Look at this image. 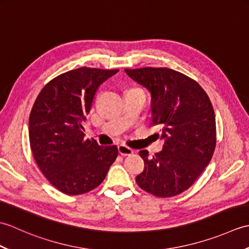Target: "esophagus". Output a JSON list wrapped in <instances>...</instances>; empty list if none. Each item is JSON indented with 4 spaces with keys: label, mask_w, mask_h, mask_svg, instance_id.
<instances>
[{
    "label": "esophagus",
    "mask_w": 249,
    "mask_h": 249,
    "mask_svg": "<svg viewBox=\"0 0 249 249\" xmlns=\"http://www.w3.org/2000/svg\"><path fill=\"white\" fill-rule=\"evenodd\" d=\"M118 150H119L120 154L123 155V156H128V155H131L134 153L133 149H130V147H128L127 145H125V144H120L118 146Z\"/></svg>",
    "instance_id": "esophagus-1"
}]
</instances>
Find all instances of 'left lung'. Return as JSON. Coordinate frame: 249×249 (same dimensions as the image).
Returning <instances> with one entry per match:
<instances>
[{"label":"left lung","instance_id":"8db88e82","mask_svg":"<svg viewBox=\"0 0 249 249\" xmlns=\"http://www.w3.org/2000/svg\"><path fill=\"white\" fill-rule=\"evenodd\" d=\"M151 93L153 124L161 126L162 150H142L144 169L136 182L156 197H173L188 189L212 160L216 146L213 106L193 79L170 68L125 70Z\"/></svg>","mask_w":249,"mask_h":249}]
</instances>
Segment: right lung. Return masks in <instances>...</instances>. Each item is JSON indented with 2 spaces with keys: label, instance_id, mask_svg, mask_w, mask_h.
<instances>
[{
  "label": "right lung",
  "instance_id": "1",
  "mask_svg": "<svg viewBox=\"0 0 249 249\" xmlns=\"http://www.w3.org/2000/svg\"><path fill=\"white\" fill-rule=\"evenodd\" d=\"M118 71L80 67L62 73L46 84L32 108L29 137L34 160L66 195L96 188L118 157V147L87 139L82 126L97 89Z\"/></svg>",
  "mask_w": 249,
  "mask_h": 249
}]
</instances>
